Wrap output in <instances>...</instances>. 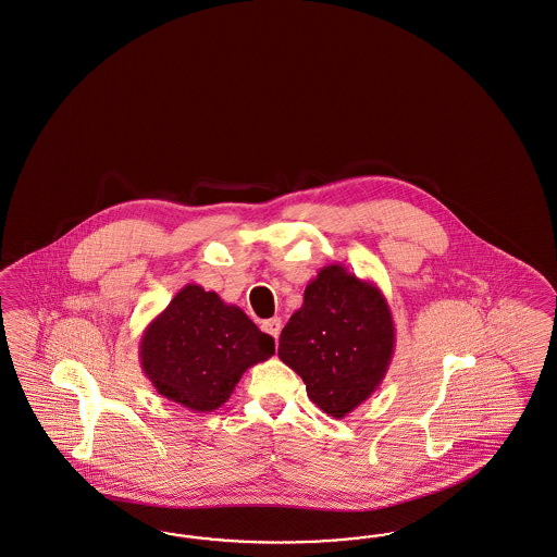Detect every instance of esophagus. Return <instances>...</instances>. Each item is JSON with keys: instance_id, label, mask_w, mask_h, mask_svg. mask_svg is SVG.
<instances>
[{"instance_id": "esophagus-1", "label": "esophagus", "mask_w": 557, "mask_h": 557, "mask_svg": "<svg viewBox=\"0 0 557 557\" xmlns=\"http://www.w3.org/2000/svg\"><path fill=\"white\" fill-rule=\"evenodd\" d=\"M262 331L268 333L270 337L278 339V335H281V318H270V320H264V322H262Z\"/></svg>"}]
</instances>
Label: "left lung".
<instances>
[{
	"mask_svg": "<svg viewBox=\"0 0 557 557\" xmlns=\"http://www.w3.org/2000/svg\"><path fill=\"white\" fill-rule=\"evenodd\" d=\"M393 349L383 290L341 264L318 270L278 339V358L304 379L308 397L339 420L381 387Z\"/></svg>",
	"mask_w": 557,
	"mask_h": 557,
	"instance_id": "obj_1",
	"label": "left lung"
}]
</instances>
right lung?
Listing matches in <instances>:
<instances>
[{"label": "right lung", "mask_w": 557, "mask_h": 557, "mask_svg": "<svg viewBox=\"0 0 557 557\" xmlns=\"http://www.w3.org/2000/svg\"><path fill=\"white\" fill-rule=\"evenodd\" d=\"M274 356V339L218 293L185 285L147 324L139 358L156 391L195 413L214 411L243 372Z\"/></svg>", "instance_id": "right-lung-1"}]
</instances>
